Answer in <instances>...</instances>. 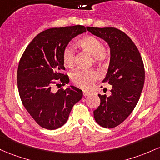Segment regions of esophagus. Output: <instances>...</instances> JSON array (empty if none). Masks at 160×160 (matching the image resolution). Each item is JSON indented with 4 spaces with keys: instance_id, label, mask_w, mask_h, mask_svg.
Returning a JSON list of instances; mask_svg holds the SVG:
<instances>
[{
    "instance_id": "1",
    "label": "esophagus",
    "mask_w": 160,
    "mask_h": 160,
    "mask_svg": "<svg viewBox=\"0 0 160 160\" xmlns=\"http://www.w3.org/2000/svg\"><path fill=\"white\" fill-rule=\"evenodd\" d=\"M89 94H90V93H89V92H88V91H84V92H83V95H84V97L88 96V95H89Z\"/></svg>"
}]
</instances>
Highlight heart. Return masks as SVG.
<instances>
[{
    "label": "heart",
    "mask_w": 160,
    "mask_h": 160,
    "mask_svg": "<svg viewBox=\"0 0 160 160\" xmlns=\"http://www.w3.org/2000/svg\"><path fill=\"white\" fill-rule=\"evenodd\" d=\"M78 45L82 49L92 54L93 59L96 63L103 64L108 60V53L103 49V43L97 38L91 35L82 38L78 41ZM75 56V51L72 47L71 45L66 46L62 52V60L65 66L71 67L74 63ZM98 78V72L94 70L76 69L70 74L72 82L82 89L88 88Z\"/></svg>",
    "instance_id": "b5f03b06"
}]
</instances>
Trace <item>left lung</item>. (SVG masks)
I'll return each mask as SVG.
<instances>
[{"mask_svg":"<svg viewBox=\"0 0 160 160\" xmlns=\"http://www.w3.org/2000/svg\"><path fill=\"white\" fill-rule=\"evenodd\" d=\"M87 30L105 41L110 49L103 82L112 85L111 95L98 94L100 104L94 117L100 126L112 128L123 122L137 105L144 84V66L137 47L123 32L112 27H87Z\"/></svg>","mask_w":160,"mask_h":160,"instance_id":"left-lung-1","label":"left lung"}]
</instances>
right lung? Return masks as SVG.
I'll use <instances>...</instances> for the list:
<instances>
[{"label":"right lung","mask_w":160,"mask_h":160,"mask_svg":"<svg viewBox=\"0 0 160 160\" xmlns=\"http://www.w3.org/2000/svg\"><path fill=\"white\" fill-rule=\"evenodd\" d=\"M85 32V27L79 25L47 29L35 37L21 57L17 71L19 96L42 128L54 130L62 126L73 106L82 98V91L75 86L57 92L51 87L56 80L62 85L69 82V77L60 72L65 69L62 52L72 39Z\"/></svg>","instance_id":"obj_1"}]
</instances>
